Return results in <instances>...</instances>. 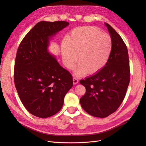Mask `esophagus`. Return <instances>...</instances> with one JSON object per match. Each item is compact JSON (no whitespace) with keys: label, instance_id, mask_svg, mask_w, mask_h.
<instances>
[{"label":"esophagus","instance_id":"1","mask_svg":"<svg viewBox=\"0 0 146 146\" xmlns=\"http://www.w3.org/2000/svg\"><path fill=\"white\" fill-rule=\"evenodd\" d=\"M78 83V80L76 78V77H74L73 78V83L74 85H76Z\"/></svg>","mask_w":146,"mask_h":146}]
</instances>
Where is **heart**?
<instances>
[{
	"label": "heart",
	"mask_w": 146,
	"mask_h": 146,
	"mask_svg": "<svg viewBox=\"0 0 146 146\" xmlns=\"http://www.w3.org/2000/svg\"><path fill=\"white\" fill-rule=\"evenodd\" d=\"M68 41L63 44L61 54L69 69L74 67L79 55L80 63L75 70L77 76L96 74L107 64L113 50L112 39L99 28L84 26L74 29Z\"/></svg>",
	"instance_id": "1"
}]
</instances>
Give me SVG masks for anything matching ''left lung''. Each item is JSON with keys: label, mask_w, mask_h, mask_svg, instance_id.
<instances>
[{"label": "left lung", "mask_w": 146, "mask_h": 146, "mask_svg": "<svg viewBox=\"0 0 146 146\" xmlns=\"http://www.w3.org/2000/svg\"><path fill=\"white\" fill-rule=\"evenodd\" d=\"M113 50L105 67L93 76L81 80L86 88L80 98L83 109L90 115L106 117L115 112L124 99L130 79L129 54L123 39L108 24Z\"/></svg>", "instance_id": "8db88e82"}]
</instances>
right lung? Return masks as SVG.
<instances>
[{
    "label": "right lung",
    "instance_id": "right-lung-1",
    "mask_svg": "<svg viewBox=\"0 0 146 146\" xmlns=\"http://www.w3.org/2000/svg\"><path fill=\"white\" fill-rule=\"evenodd\" d=\"M68 22H39L25 35L16 53L14 81L21 102L33 115L46 118L63 107L72 76L47 50L52 36Z\"/></svg>",
    "mask_w": 146,
    "mask_h": 146
}]
</instances>
